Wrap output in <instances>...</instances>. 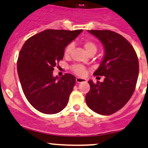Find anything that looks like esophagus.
Instances as JSON below:
<instances>
[{"label": "esophagus", "mask_w": 148, "mask_h": 148, "mask_svg": "<svg viewBox=\"0 0 148 148\" xmlns=\"http://www.w3.org/2000/svg\"><path fill=\"white\" fill-rule=\"evenodd\" d=\"M76 82L77 83H83V82H86L87 80L85 78H81V77H76L75 78Z\"/></svg>", "instance_id": "1"}]
</instances>
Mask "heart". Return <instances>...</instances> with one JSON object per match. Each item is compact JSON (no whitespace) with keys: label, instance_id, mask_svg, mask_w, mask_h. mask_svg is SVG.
I'll use <instances>...</instances> for the list:
<instances>
[{"label":"heart","instance_id":"heart-1","mask_svg":"<svg viewBox=\"0 0 148 148\" xmlns=\"http://www.w3.org/2000/svg\"><path fill=\"white\" fill-rule=\"evenodd\" d=\"M83 45L85 48V49L86 50V51L88 52L89 54L91 53H95V52L97 51V45L95 42H93L91 40H85L83 42ZM73 43H69L65 48V51H64V56L65 57H68L71 54V52L73 51ZM72 71L74 73H75L77 75H84L85 74V68L84 66L81 65H79V64H76L74 65L72 67Z\"/></svg>","mask_w":148,"mask_h":148}]
</instances>
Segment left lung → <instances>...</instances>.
I'll return each mask as SVG.
<instances>
[{
	"mask_svg": "<svg viewBox=\"0 0 148 148\" xmlns=\"http://www.w3.org/2000/svg\"><path fill=\"white\" fill-rule=\"evenodd\" d=\"M88 31L101 41L106 54L93 74L104 75V81H88L90 90L86 94L85 101L94 112L109 115L121 109L135 91L139 73L138 56L128 40L115 32Z\"/></svg>",
	"mask_w": 148,
	"mask_h": 148,
	"instance_id": "1",
	"label": "left lung"
}]
</instances>
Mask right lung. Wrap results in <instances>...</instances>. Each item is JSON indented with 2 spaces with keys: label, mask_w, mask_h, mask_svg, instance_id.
<instances>
[{
  "label": "right lung",
  "mask_w": 148,
  "mask_h": 148,
  "mask_svg": "<svg viewBox=\"0 0 148 148\" xmlns=\"http://www.w3.org/2000/svg\"><path fill=\"white\" fill-rule=\"evenodd\" d=\"M82 31L48 29L23 45L17 61L18 77L25 97L39 112L56 114L68 104L75 77L69 73L55 77L53 71L63 60L65 47Z\"/></svg>",
  "instance_id": "obj_1"
}]
</instances>
